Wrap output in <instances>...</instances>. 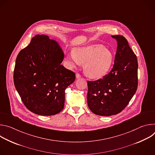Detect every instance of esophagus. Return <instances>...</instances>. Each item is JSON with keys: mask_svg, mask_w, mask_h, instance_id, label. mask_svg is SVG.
Here are the masks:
<instances>
[{"mask_svg": "<svg viewBox=\"0 0 155 155\" xmlns=\"http://www.w3.org/2000/svg\"><path fill=\"white\" fill-rule=\"evenodd\" d=\"M75 76H76V78H80L81 77V75H80V74H79L78 73H76V74H75Z\"/></svg>", "mask_w": 155, "mask_h": 155, "instance_id": "1", "label": "esophagus"}]
</instances>
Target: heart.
<instances>
[{"label":"heart","mask_w":155,"mask_h":155,"mask_svg":"<svg viewBox=\"0 0 155 155\" xmlns=\"http://www.w3.org/2000/svg\"><path fill=\"white\" fill-rule=\"evenodd\" d=\"M66 59L71 68L84 63V71L91 78H97L104 75L111 67L114 60L112 52L101 45L79 47L74 53H69Z\"/></svg>","instance_id":"obj_1"}]
</instances>
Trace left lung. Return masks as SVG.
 <instances>
[{"label":"left lung","instance_id":"1","mask_svg":"<svg viewBox=\"0 0 155 155\" xmlns=\"http://www.w3.org/2000/svg\"><path fill=\"white\" fill-rule=\"evenodd\" d=\"M117 40L112 69L102 78L87 81V105L96 115L108 117L120 113L136 93L138 86L136 55L124 37L112 35Z\"/></svg>","mask_w":155,"mask_h":155}]
</instances>
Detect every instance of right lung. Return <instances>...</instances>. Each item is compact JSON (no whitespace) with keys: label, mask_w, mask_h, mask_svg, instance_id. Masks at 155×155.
<instances>
[{"label":"right lung","mask_w":155,"mask_h":155,"mask_svg":"<svg viewBox=\"0 0 155 155\" xmlns=\"http://www.w3.org/2000/svg\"><path fill=\"white\" fill-rule=\"evenodd\" d=\"M64 56L57 42L46 35H35L18 54L14 84L31 112L51 116L63 109L65 90L75 80V74L61 64Z\"/></svg>","instance_id":"1"}]
</instances>
